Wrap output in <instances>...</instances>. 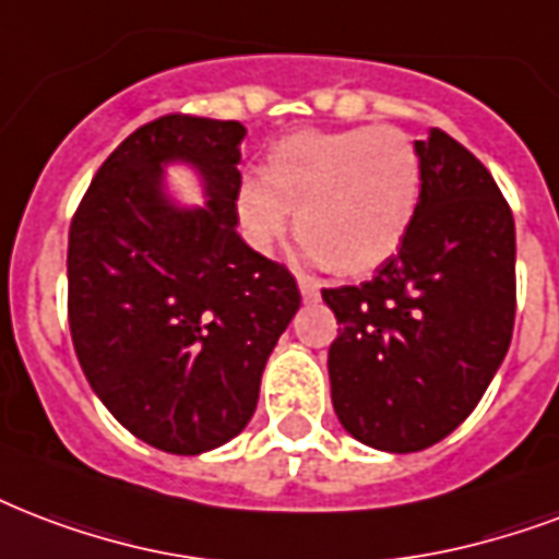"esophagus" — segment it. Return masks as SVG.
Here are the masks:
<instances>
[{
	"mask_svg": "<svg viewBox=\"0 0 559 559\" xmlns=\"http://www.w3.org/2000/svg\"><path fill=\"white\" fill-rule=\"evenodd\" d=\"M298 293H301V298H305V301H317L319 298L317 284H310V281H305V278H298Z\"/></svg>",
	"mask_w": 559,
	"mask_h": 559,
	"instance_id": "1",
	"label": "esophagus"
}]
</instances>
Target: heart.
I'll return each mask as SVG.
<instances>
[{
	"mask_svg": "<svg viewBox=\"0 0 559 559\" xmlns=\"http://www.w3.org/2000/svg\"><path fill=\"white\" fill-rule=\"evenodd\" d=\"M421 199V160L402 128L298 131L278 140L261 178H246L237 216L272 246L296 213L298 240L336 275H364L402 249Z\"/></svg>",
	"mask_w": 559,
	"mask_h": 559,
	"instance_id": "b5f03b06",
	"label": "heart"
}]
</instances>
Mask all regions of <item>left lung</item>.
<instances>
[{"mask_svg": "<svg viewBox=\"0 0 559 559\" xmlns=\"http://www.w3.org/2000/svg\"><path fill=\"white\" fill-rule=\"evenodd\" d=\"M402 249L357 287L322 289L340 334L331 402L355 440L411 454L445 440L496 378L516 319V225L487 166L431 128Z\"/></svg>", "mask_w": 559, "mask_h": 559, "instance_id": "left-lung-1", "label": "left lung"}]
</instances>
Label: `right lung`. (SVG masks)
I'll use <instances>...</instances> for the list:
<instances>
[{"label":"right lung","instance_id":"1","mask_svg":"<svg viewBox=\"0 0 559 559\" xmlns=\"http://www.w3.org/2000/svg\"><path fill=\"white\" fill-rule=\"evenodd\" d=\"M234 119L169 114L119 143L70 225L72 346L114 419L169 454L219 449L249 425L263 366L301 296L237 234ZM193 165L209 202L181 209L163 169Z\"/></svg>","mask_w":559,"mask_h":559}]
</instances>
